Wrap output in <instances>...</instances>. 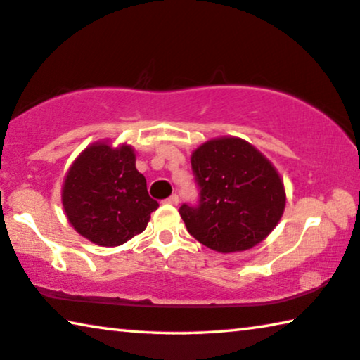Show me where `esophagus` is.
Wrapping results in <instances>:
<instances>
[{"label": "esophagus", "mask_w": 360, "mask_h": 360, "mask_svg": "<svg viewBox=\"0 0 360 360\" xmlns=\"http://www.w3.org/2000/svg\"><path fill=\"white\" fill-rule=\"evenodd\" d=\"M165 202H166V203H169V205H178V203H179V197L176 195V194H173L171 197L166 198Z\"/></svg>", "instance_id": "34e87169"}]
</instances>
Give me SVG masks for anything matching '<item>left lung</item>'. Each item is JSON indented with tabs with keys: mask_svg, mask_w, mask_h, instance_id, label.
<instances>
[{
	"mask_svg": "<svg viewBox=\"0 0 360 360\" xmlns=\"http://www.w3.org/2000/svg\"><path fill=\"white\" fill-rule=\"evenodd\" d=\"M197 207L182 205L187 231L208 249L231 254L260 244L283 217L286 191L264 153L239 137L207 141L192 152Z\"/></svg>",
	"mask_w": 360,
	"mask_h": 360,
	"instance_id": "8db88e82",
	"label": "left lung"
}]
</instances>
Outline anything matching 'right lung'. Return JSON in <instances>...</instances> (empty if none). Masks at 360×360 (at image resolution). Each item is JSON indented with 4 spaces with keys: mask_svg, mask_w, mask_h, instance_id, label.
Segmentation results:
<instances>
[{
    "mask_svg": "<svg viewBox=\"0 0 360 360\" xmlns=\"http://www.w3.org/2000/svg\"><path fill=\"white\" fill-rule=\"evenodd\" d=\"M61 202L68 221L90 243L115 248L141 234L158 208L127 143L100 141L80 152L66 173Z\"/></svg>",
    "mask_w": 360,
    "mask_h": 360,
    "instance_id": "obj_1",
    "label": "right lung"
}]
</instances>
